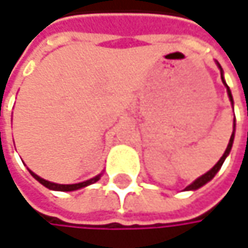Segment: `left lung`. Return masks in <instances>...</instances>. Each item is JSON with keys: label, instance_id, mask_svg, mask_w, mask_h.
I'll list each match as a JSON object with an SVG mask.
<instances>
[{"label": "left lung", "instance_id": "8db88e82", "mask_svg": "<svg viewBox=\"0 0 248 248\" xmlns=\"http://www.w3.org/2000/svg\"><path fill=\"white\" fill-rule=\"evenodd\" d=\"M218 64V63H217ZM218 67H220V72H221V78H223V83L225 84V87H227V93H228V97H230V100H231V105H232V96H231V92H230V87L227 86V83H225V80H224L223 77V69H221V66L218 64ZM234 130H235V119H234ZM234 130H232V133H231V138H230V142H228V146H227V149H225V152H224V155L220 158V161L208 171L207 173H204V175H201L200 178H197L191 185H188L186 188H185V191H194V189H198V188H201L202 185H205L207 182H210L214 176H216V173L220 171V168L223 167L224 161H225V158L228 156V154H230V151H231V146H232V142H234Z\"/></svg>", "mask_w": 248, "mask_h": 248}]
</instances>
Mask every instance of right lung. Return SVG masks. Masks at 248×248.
I'll use <instances>...</instances> for the list:
<instances>
[{
    "mask_svg": "<svg viewBox=\"0 0 248 248\" xmlns=\"http://www.w3.org/2000/svg\"><path fill=\"white\" fill-rule=\"evenodd\" d=\"M30 173L40 182V184H43L46 188H48V189H53V191H76V189H80V188H84V186H87V185H90V184H94V182H97L99 179H100V176H102V173H99V175H96L94 178H92V179H87V181H84V182H78V184H70V185H63V184H54V182H50V181H46V179H43V178H40L38 175H35V173L32 172V171H30Z\"/></svg>",
    "mask_w": 248,
    "mask_h": 248,
    "instance_id": "1",
    "label": "right lung"
}]
</instances>
